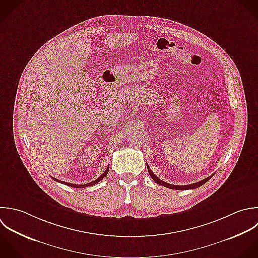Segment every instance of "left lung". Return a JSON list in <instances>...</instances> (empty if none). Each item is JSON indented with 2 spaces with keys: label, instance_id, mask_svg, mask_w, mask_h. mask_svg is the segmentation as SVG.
<instances>
[{
  "label": "left lung",
  "instance_id": "8db88e82",
  "mask_svg": "<svg viewBox=\"0 0 258 258\" xmlns=\"http://www.w3.org/2000/svg\"><path fill=\"white\" fill-rule=\"evenodd\" d=\"M147 167H148V171H149L150 176L152 177V179H153L157 184H159V185H161V186H164V187H167V188H169V189H174V190H189V189H196V188H199L200 186H202V185H204L206 182H208V181L213 177V175H214V174H213V175L209 176L208 178H206V179H204V180H202V181H200V182L194 183V184L184 185V186H178V185H172V184L166 183V182H164L163 180L159 179V178L153 173V171L150 169V167H149V166H147Z\"/></svg>",
  "mask_w": 258,
  "mask_h": 258
}]
</instances>
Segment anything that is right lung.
<instances>
[{"label": "right lung", "mask_w": 258, "mask_h": 258, "mask_svg": "<svg viewBox=\"0 0 258 258\" xmlns=\"http://www.w3.org/2000/svg\"><path fill=\"white\" fill-rule=\"evenodd\" d=\"M108 170H109V166L106 168V170L104 171V173H103L102 175H100V177H98L95 181H92V182H90V183H88V184H84V185H76V184H72V183H67V182H63V181L57 180V179H55V178H52V179H53L54 181H57V182H59V183H61V184H64V185H67V186H70V187H73V188H85V187H89V186H91V185L97 184L100 180H102V179L106 176V174L108 173Z\"/></svg>", "instance_id": "add662e5"}]
</instances>
